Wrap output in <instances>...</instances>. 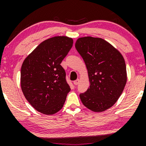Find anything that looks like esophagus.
I'll return each instance as SVG.
<instances>
[{
  "instance_id": "esophagus-1",
  "label": "esophagus",
  "mask_w": 146,
  "mask_h": 146,
  "mask_svg": "<svg viewBox=\"0 0 146 146\" xmlns=\"http://www.w3.org/2000/svg\"><path fill=\"white\" fill-rule=\"evenodd\" d=\"M79 82H80V80H79V79H78V80H75V81H73V84H74V85H75V86H76V85H78V84H79Z\"/></svg>"
}]
</instances>
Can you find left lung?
I'll list each match as a JSON object with an SVG mask.
<instances>
[{"label": "left lung", "mask_w": 146, "mask_h": 146, "mask_svg": "<svg viewBox=\"0 0 146 146\" xmlns=\"http://www.w3.org/2000/svg\"><path fill=\"white\" fill-rule=\"evenodd\" d=\"M75 48L88 70L90 87L80 94L82 102L94 112H102L115 104L127 80L123 56L104 39L84 37L78 39Z\"/></svg>", "instance_id": "8db88e82"}]
</instances>
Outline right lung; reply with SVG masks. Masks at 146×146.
I'll use <instances>...</instances> for the list:
<instances>
[{
  "instance_id": "obj_1",
  "label": "right lung",
  "mask_w": 146,
  "mask_h": 146,
  "mask_svg": "<svg viewBox=\"0 0 146 146\" xmlns=\"http://www.w3.org/2000/svg\"><path fill=\"white\" fill-rule=\"evenodd\" d=\"M73 43V39L66 36L53 37L41 42L23 62L22 90L38 112L53 115L63 107L71 88L60 64Z\"/></svg>"
}]
</instances>
